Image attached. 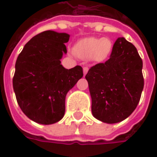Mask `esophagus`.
<instances>
[{
    "instance_id": "1",
    "label": "esophagus",
    "mask_w": 157,
    "mask_h": 157,
    "mask_svg": "<svg viewBox=\"0 0 157 157\" xmlns=\"http://www.w3.org/2000/svg\"><path fill=\"white\" fill-rule=\"evenodd\" d=\"M88 70H89V68L87 67V66H85V67H83V74H84V75H86V74L87 73Z\"/></svg>"
}]
</instances>
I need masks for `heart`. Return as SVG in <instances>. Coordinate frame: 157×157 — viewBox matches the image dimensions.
<instances>
[{
  "label": "heart",
  "instance_id": "obj_1",
  "mask_svg": "<svg viewBox=\"0 0 157 157\" xmlns=\"http://www.w3.org/2000/svg\"><path fill=\"white\" fill-rule=\"evenodd\" d=\"M112 41L108 38H86L75 44V54L83 59L92 58L96 60H103L112 50Z\"/></svg>",
  "mask_w": 157,
  "mask_h": 157
}]
</instances>
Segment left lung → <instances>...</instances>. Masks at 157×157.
I'll return each instance as SVG.
<instances>
[{"label":"left lung","mask_w":157,"mask_h":157,"mask_svg":"<svg viewBox=\"0 0 157 157\" xmlns=\"http://www.w3.org/2000/svg\"><path fill=\"white\" fill-rule=\"evenodd\" d=\"M143 62L137 49L118 38L110 58L90 68L86 75L97 119L116 124L127 118L138 105L144 88Z\"/></svg>","instance_id":"left-lung-1"}]
</instances>
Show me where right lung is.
I'll list each match as a JSON object with an SVG mask.
<instances>
[{
    "label": "right lung",
    "mask_w": 157,
    "mask_h": 157,
    "mask_svg": "<svg viewBox=\"0 0 157 157\" xmlns=\"http://www.w3.org/2000/svg\"><path fill=\"white\" fill-rule=\"evenodd\" d=\"M69 39L65 33L42 32L17 59L12 80L16 98L24 114L38 124H52L64 117L66 94L83 76L82 66L68 70L60 65Z\"/></svg>",
    "instance_id": "1"
}]
</instances>
